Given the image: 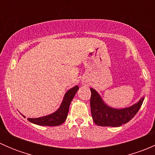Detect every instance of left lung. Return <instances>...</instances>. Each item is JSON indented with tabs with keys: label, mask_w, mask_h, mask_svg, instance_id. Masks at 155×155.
Listing matches in <instances>:
<instances>
[{
	"label": "left lung",
	"mask_w": 155,
	"mask_h": 155,
	"mask_svg": "<svg viewBox=\"0 0 155 155\" xmlns=\"http://www.w3.org/2000/svg\"><path fill=\"white\" fill-rule=\"evenodd\" d=\"M91 111L93 121L97 125L104 127H120L130 121L138 112L144 101V97L129 107L116 109L108 106L98 92L90 88Z\"/></svg>",
	"instance_id": "1"
}]
</instances>
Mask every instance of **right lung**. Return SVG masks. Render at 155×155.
<instances>
[{
	"instance_id": "obj_1",
	"label": "right lung",
	"mask_w": 155,
	"mask_h": 155,
	"mask_svg": "<svg viewBox=\"0 0 155 155\" xmlns=\"http://www.w3.org/2000/svg\"><path fill=\"white\" fill-rule=\"evenodd\" d=\"M78 90H79L78 85H76V86L73 87L70 90H68L65 93L63 101H62V103L60 105V107L53 113L49 114V115H46V116L39 117V118H28V120L30 122L37 124V125L51 127L61 125L66 121L70 103H71L72 100L73 99ZM23 117L25 118V115H23Z\"/></svg>"
}]
</instances>
